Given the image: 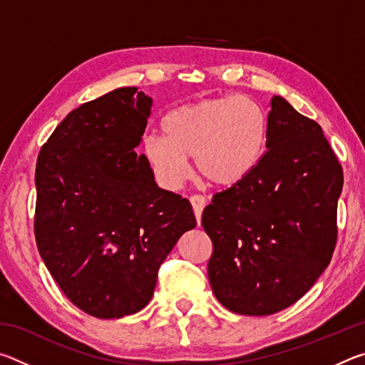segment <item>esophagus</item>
I'll return each instance as SVG.
<instances>
[{"label": "esophagus", "mask_w": 365, "mask_h": 365, "mask_svg": "<svg viewBox=\"0 0 365 365\" xmlns=\"http://www.w3.org/2000/svg\"><path fill=\"white\" fill-rule=\"evenodd\" d=\"M190 202H191V206H193V212H195V217H196L197 225H200V224H201V214H202V209H205V206H206V200H205V196H201V195H193V196H190Z\"/></svg>", "instance_id": "1"}]
</instances>
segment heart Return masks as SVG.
<instances>
[{
  "label": "heart",
  "mask_w": 365,
  "mask_h": 365,
  "mask_svg": "<svg viewBox=\"0 0 365 365\" xmlns=\"http://www.w3.org/2000/svg\"><path fill=\"white\" fill-rule=\"evenodd\" d=\"M163 135L145 138L143 153L164 188H177L195 159L197 177L232 187L256 169L267 146L269 122L256 101L240 95L209 98L164 117Z\"/></svg>",
  "instance_id": "1"
}]
</instances>
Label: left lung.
<instances>
[{
    "mask_svg": "<svg viewBox=\"0 0 365 365\" xmlns=\"http://www.w3.org/2000/svg\"><path fill=\"white\" fill-rule=\"evenodd\" d=\"M267 150L242 182L212 196L202 228L212 242L215 298L242 316H270L302 298L336 246L343 168L322 127L272 96Z\"/></svg>",
    "mask_w": 365,
    "mask_h": 365,
    "instance_id": "8db88e82",
    "label": "left lung"
}]
</instances>
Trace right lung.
<instances>
[{
	"mask_svg": "<svg viewBox=\"0 0 365 365\" xmlns=\"http://www.w3.org/2000/svg\"><path fill=\"white\" fill-rule=\"evenodd\" d=\"M151 103L135 86L83 103L36 159L40 256L72 304L98 319L141 311L160 264L196 225L187 197L159 188L135 151Z\"/></svg>",
	"mask_w": 365,
	"mask_h": 365,
	"instance_id": "1",
	"label": "right lung"
}]
</instances>
